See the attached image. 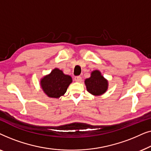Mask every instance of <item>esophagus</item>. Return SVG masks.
I'll list each match as a JSON object with an SVG mask.
<instances>
[{"label": "esophagus", "mask_w": 151, "mask_h": 151, "mask_svg": "<svg viewBox=\"0 0 151 151\" xmlns=\"http://www.w3.org/2000/svg\"><path fill=\"white\" fill-rule=\"evenodd\" d=\"M75 81L78 82H80L82 81V77L81 76H76L75 77Z\"/></svg>", "instance_id": "34e87169"}]
</instances>
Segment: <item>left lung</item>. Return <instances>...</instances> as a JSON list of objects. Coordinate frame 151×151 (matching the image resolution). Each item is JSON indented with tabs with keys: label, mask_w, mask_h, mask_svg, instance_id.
I'll return each mask as SVG.
<instances>
[{
	"label": "left lung",
	"mask_w": 151,
	"mask_h": 151,
	"mask_svg": "<svg viewBox=\"0 0 151 151\" xmlns=\"http://www.w3.org/2000/svg\"><path fill=\"white\" fill-rule=\"evenodd\" d=\"M85 84L88 91L95 96L103 94L108 88V82L99 71H93L91 76L85 80Z\"/></svg>",
	"instance_id": "left-lung-1"
}]
</instances>
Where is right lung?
I'll return each mask as SVG.
<instances>
[{
    "label": "right lung",
    "mask_w": 151,
    "mask_h": 151,
    "mask_svg": "<svg viewBox=\"0 0 151 151\" xmlns=\"http://www.w3.org/2000/svg\"><path fill=\"white\" fill-rule=\"evenodd\" d=\"M71 82V76L65 75L61 70L55 69L49 75L43 78L40 83L47 96L50 98H58L65 93Z\"/></svg>",
    "instance_id": "1"
}]
</instances>
